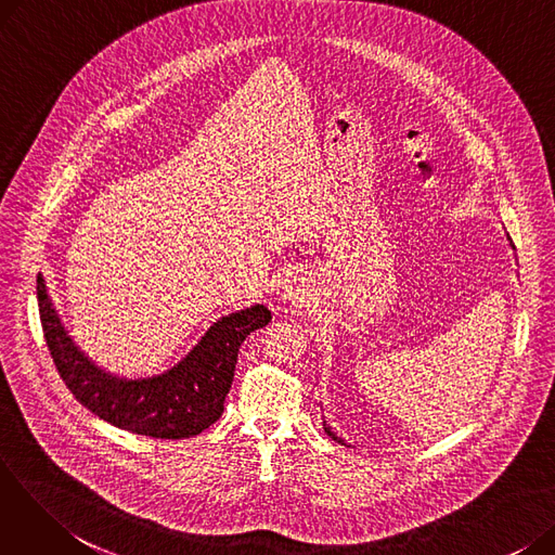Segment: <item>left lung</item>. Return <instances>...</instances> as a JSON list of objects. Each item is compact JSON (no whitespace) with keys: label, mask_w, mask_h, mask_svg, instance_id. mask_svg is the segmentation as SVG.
I'll list each match as a JSON object with an SVG mask.
<instances>
[{"label":"left lung","mask_w":555,"mask_h":555,"mask_svg":"<svg viewBox=\"0 0 555 555\" xmlns=\"http://www.w3.org/2000/svg\"><path fill=\"white\" fill-rule=\"evenodd\" d=\"M324 431H326V434L331 436V439H333V441H339V439H337V436H335V434L331 431V427H326V423H324ZM339 443H341V441H339Z\"/></svg>","instance_id":"left-lung-1"}]
</instances>
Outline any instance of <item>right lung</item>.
Segmentation results:
<instances>
[{"mask_svg": "<svg viewBox=\"0 0 555 555\" xmlns=\"http://www.w3.org/2000/svg\"><path fill=\"white\" fill-rule=\"evenodd\" d=\"M38 308L53 364L82 406L114 427L172 441L191 439L222 416L241 344L272 319L260 304L231 312L218 319L178 366L162 375L126 380L80 353L51 306L42 276H38Z\"/></svg>", "mask_w": 555, "mask_h": 555, "instance_id": "add662e5", "label": "right lung"}]
</instances>
